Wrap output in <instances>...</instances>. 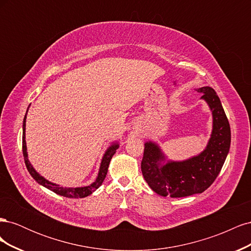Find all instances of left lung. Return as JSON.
Here are the masks:
<instances>
[{
	"label": "left lung",
	"instance_id": "1",
	"mask_svg": "<svg viewBox=\"0 0 251 251\" xmlns=\"http://www.w3.org/2000/svg\"><path fill=\"white\" fill-rule=\"evenodd\" d=\"M212 114V131L206 148L183 161L166 160L156 142L144 143L141 171L149 186L159 196L181 198L201 194L216 180L230 148V126L217 95L210 87L197 89ZM167 162L165 163V161Z\"/></svg>",
	"mask_w": 251,
	"mask_h": 251
}]
</instances>
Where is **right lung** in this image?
Segmentation results:
<instances>
[{"instance_id":"1","label":"right lung","mask_w":251,"mask_h":251,"mask_svg":"<svg viewBox=\"0 0 251 251\" xmlns=\"http://www.w3.org/2000/svg\"><path fill=\"white\" fill-rule=\"evenodd\" d=\"M26 116H27V113H26V115L24 117V121H23V155H24V160H25L26 168H27L29 174L32 176V178L37 182V183L45 186L48 189H50V191H52L53 193H55L59 196L67 197V198H75V199L85 198V197L94 193L96 189L102 184V182H103L105 176H107L110 161H111L113 155L116 153V150L119 148V144L117 142H114L108 148V150L105 151V153H104V155L101 159V162H100V172H98L96 180L93 182L92 184H90L88 186H82V187H63V186H60L56 183H53V182L48 181L47 179H45L43 176H41V175L33 169V166L31 165V163H30L29 159H28L26 140H25Z\"/></svg>"}]
</instances>
